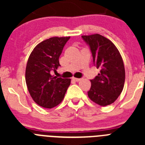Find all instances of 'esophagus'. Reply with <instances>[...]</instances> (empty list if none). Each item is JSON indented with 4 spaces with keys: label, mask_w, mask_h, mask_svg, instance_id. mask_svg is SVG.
<instances>
[{
    "label": "esophagus",
    "mask_w": 145,
    "mask_h": 145,
    "mask_svg": "<svg viewBox=\"0 0 145 145\" xmlns=\"http://www.w3.org/2000/svg\"><path fill=\"white\" fill-rule=\"evenodd\" d=\"M72 80H75V81H76V82H78V81H80V80H81V79H80V78H72Z\"/></svg>",
    "instance_id": "34e87169"
}]
</instances>
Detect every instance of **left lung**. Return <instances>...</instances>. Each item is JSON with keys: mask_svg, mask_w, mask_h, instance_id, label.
<instances>
[{"mask_svg": "<svg viewBox=\"0 0 145 145\" xmlns=\"http://www.w3.org/2000/svg\"><path fill=\"white\" fill-rule=\"evenodd\" d=\"M81 37L90 48L93 65L100 69V73L91 80L88 97L99 105H109L117 99L124 86L122 57L113 43L105 37L99 34Z\"/></svg>", "mask_w": 145, "mask_h": 145, "instance_id": "left-lung-1", "label": "left lung"}]
</instances>
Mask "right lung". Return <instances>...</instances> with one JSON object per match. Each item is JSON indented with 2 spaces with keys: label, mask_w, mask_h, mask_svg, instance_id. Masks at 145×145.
Masks as SVG:
<instances>
[{
  "label": "right lung",
  "mask_w": 145,
  "mask_h": 145,
  "mask_svg": "<svg viewBox=\"0 0 145 145\" xmlns=\"http://www.w3.org/2000/svg\"><path fill=\"white\" fill-rule=\"evenodd\" d=\"M70 38L45 40L35 47L28 59L25 71L28 91L35 102L45 108L58 105L70 85V79L51 75L60 66L59 57Z\"/></svg>",
  "instance_id": "right-lung-1"
}]
</instances>
